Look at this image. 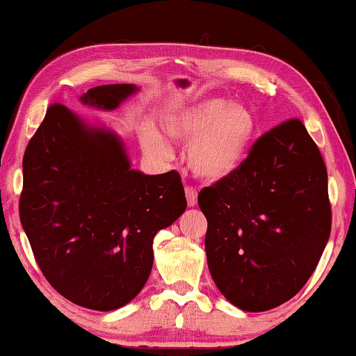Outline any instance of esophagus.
Instances as JSON below:
<instances>
[{
  "instance_id": "1",
  "label": "esophagus",
  "mask_w": 356,
  "mask_h": 356,
  "mask_svg": "<svg viewBox=\"0 0 356 356\" xmlns=\"http://www.w3.org/2000/svg\"><path fill=\"white\" fill-rule=\"evenodd\" d=\"M186 201H188V206L189 207H194L197 204V191L194 188H186Z\"/></svg>"
}]
</instances>
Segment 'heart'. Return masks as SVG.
Wrapping results in <instances>:
<instances>
[{
	"label": "heart",
	"mask_w": 356,
	"mask_h": 356,
	"mask_svg": "<svg viewBox=\"0 0 356 356\" xmlns=\"http://www.w3.org/2000/svg\"><path fill=\"white\" fill-rule=\"evenodd\" d=\"M162 129L175 143L189 144V170L204 181L216 183L241 167L254 139L256 120L246 106L212 99L163 116ZM140 144L152 157H170L167 143L152 129H143Z\"/></svg>",
	"instance_id": "heart-1"
}]
</instances>
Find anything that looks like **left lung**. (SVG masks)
Wrapping results in <instances>:
<instances>
[{
    "mask_svg": "<svg viewBox=\"0 0 356 356\" xmlns=\"http://www.w3.org/2000/svg\"><path fill=\"white\" fill-rule=\"evenodd\" d=\"M206 254L222 295L267 311L298 293L330 235L327 170L298 118L267 131L232 177L201 189Z\"/></svg>",
    "mask_w": 356,
    "mask_h": 356,
    "instance_id": "left-lung-1",
    "label": "left lung"
}]
</instances>
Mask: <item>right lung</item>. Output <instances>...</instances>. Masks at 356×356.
Masks as SVG:
<instances>
[{
  "label": "right lung",
  "instance_id": "1",
  "mask_svg": "<svg viewBox=\"0 0 356 356\" xmlns=\"http://www.w3.org/2000/svg\"><path fill=\"white\" fill-rule=\"evenodd\" d=\"M136 86L87 90L82 104L113 110ZM19 216L42 274L74 305L113 311L143 290L154 236L186 209L178 172L131 170L113 133L86 128L61 104L48 106L22 159Z\"/></svg>",
  "mask_w": 356,
  "mask_h": 356
}]
</instances>
